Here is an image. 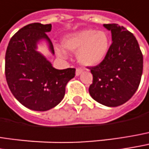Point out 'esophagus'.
Masks as SVG:
<instances>
[{"label": "esophagus", "mask_w": 149, "mask_h": 149, "mask_svg": "<svg viewBox=\"0 0 149 149\" xmlns=\"http://www.w3.org/2000/svg\"><path fill=\"white\" fill-rule=\"evenodd\" d=\"M82 72H83V70H82L81 68H77V69L76 70V76H77V77H78L79 75L82 73Z\"/></svg>", "instance_id": "obj_1"}]
</instances>
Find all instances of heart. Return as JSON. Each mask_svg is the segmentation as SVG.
Wrapping results in <instances>:
<instances>
[{
    "label": "heart",
    "instance_id": "obj_1",
    "mask_svg": "<svg viewBox=\"0 0 149 149\" xmlns=\"http://www.w3.org/2000/svg\"><path fill=\"white\" fill-rule=\"evenodd\" d=\"M65 49L76 53L77 60L84 66H96L108 54L110 38L105 31L94 29H85L66 35L62 39ZM59 55L65 56V53L61 47H56Z\"/></svg>",
    "mask_w": 149,
    "mask_h": 149
}]
</instances>
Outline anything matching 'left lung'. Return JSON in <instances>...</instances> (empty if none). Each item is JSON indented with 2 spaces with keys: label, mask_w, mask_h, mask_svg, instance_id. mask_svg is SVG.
I'll return each mask as SVG.
<instances>
[{
  "label": "left lung",
  "mask_w": 149,
  "mask_h": 149,
  "mask_svg": "<svg viewBox=\"0 0 149 149\" xmlns=\"http://www.w3.org/2000/svg\"><path fill=\"white\" fill-rule=\"evenodd\" d=\"M103 26L111 31L113 42L103 62L89 67L93 84L88 92L95 101L114 107L129 101L137 90L143 57L136 37L125 27L118 24Z\"/></svg>",
  "instance_id": "1"
}]
</instances>
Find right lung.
<instances>
[{
  "mask_svg": "<svg viewBox=\"0 0 149 149\" xmlns=\"http://www.w3.org/2000/svg\"><path fill=\"white\" fill-rule=\"evenodd\" d=\"M52 25L33 23L14 35L5 57L6 79L12 94L25 107L34 111H47L63 100L65 85L75 77L74 68L55 69L47 58L37 51V44L46 42L54 54L47 33Z\"/></svg>",
  "mask_w": 149,
  "mask_h": 149,
  "instance_id": "1",
  "label": "right lung"
}]
</instances>
